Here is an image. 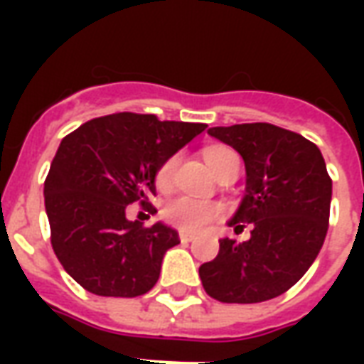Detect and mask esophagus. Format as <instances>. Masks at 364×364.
<instances>
[{
  "label": "esophagus",
  "instance_id": "1",
  "mask_svg": "<svg viewBox=\"0 0 364 364\" xmlns=\"http://www.w3.org/2000/svg\"><path fill=\"white\" fill-rule=\"evenodd\" d=\"M179 240H181V242H193V240H195V234L181 230V232H179Z\"/></svg>",
  "mask_w": 364,
  "mask_h": 364
}]
</instances>
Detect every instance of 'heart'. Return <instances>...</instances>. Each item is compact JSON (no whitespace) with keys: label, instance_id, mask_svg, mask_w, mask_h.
I'll return each instance as SVG.
<instances>
[{"label":"heart","instance_id":"heart-1","mask_svg":"<svg viewBox=\"0 0 364 364\" xmlns=\"http://www.w3.org/2000/svg\"><path fill=\"white\" fill-rule=\"evenodd\" d=\"M205 159L208 167L218 175L230 161L237 159V154L234 150H230V148H224V146H213V148H208L205 151ZM177 161H179L177 156H169V158L161 161V166L156 171V185L159 189H169L171 187L175 169H177ZM161 213H164V218L169 224H173L175 228H181L185 232H198L218 216L220 206L213 203V200H200V198L179 195V197L169 198L164 205Z\"/></svg>","mask_w":364,"mask_h":364}]
</instances>
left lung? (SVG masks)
<instances>
[{"label":"left lung","mask_w":364,"mask_h":364,"mask_svg":"<svg viewBox=\"0 0 364 364\" xmlns=\"http://www.w3.org/2000/svg\"><path fill=\"white\" fill-rule=\"evenodd\" d=\"M244 158L245 197L228 222L237 244L220 240V252L198 269L206 294L226 304L265 302L296 284L318 257L329 224L331 177L318 146L269 122L208 128Z\"/></svg>","instance_id":"1"}]
</instances>
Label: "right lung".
I'll list each match as a JSON object with an SVG mask.
<instances>
[{
	"label": "right lung",
	"mask_w": 364,
	"mask_h": 364,
	"mask_svg": "<svg viewBox=\"0 0 364 364\" xmlns=\"http://www.w3.org/2000/svg\"><path fill=\"white\" fill-rule=\"evenodd\" d=\"M206 128L203 122L159 120L114 112L68 134L44 181L50 242L66 273L97 296H142L158 282L161 259L179 244L164 222L146 228L127 218L140 203L156 213V171Z\"/></svg>",
	"instance_id": "obj_1"
}]
</instances>
